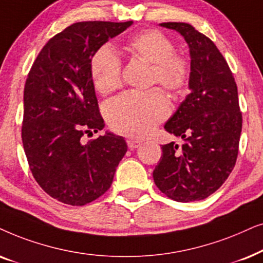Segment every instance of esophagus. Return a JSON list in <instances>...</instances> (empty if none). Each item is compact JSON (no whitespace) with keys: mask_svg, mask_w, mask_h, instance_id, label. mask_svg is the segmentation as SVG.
Masks as SVG:
<instances>
[{"mask_svg":"<svg viewBox=\"0 0 263 263\" xmlns=\"http://www.w3.org/2000/svg\"><path fill=\"white\" fill-rule=\"evenodd\" d=\"M127 145L129 149H136V148H139V146L142 145V142L138 141V139H135V138H128Z\"/></svg>","mask_w":263,"mask_h":263,"instance_id":"obj_1","label":"esophagus"}]
</instances>
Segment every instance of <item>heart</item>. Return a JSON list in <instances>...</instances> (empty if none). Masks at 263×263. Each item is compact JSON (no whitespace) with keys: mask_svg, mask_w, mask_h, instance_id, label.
Returning <instances> with one entry per match:
<instances>
[{"mask_svg":"<svg viewBox=\"0 0 263 263\" xmlns=\"http://www.w3.org/2000/svg\"><path fill=\"white\" fill-rule=\"evenodd\" d=\"M132 58L152 64L150 83H159L170 93H179L190 77V64L174 52L172 41L155 29L139 31L124 43ZM93 86L102 95L113 92L121 85V61L110 47H102L90 62ZM170 113V104L160 89L146 92H125L107 106V119L118 134L139 138L149 135Z\"/></svg>","mask_w":263,"mask_h":263,"instance_id":"heart-1","label":"heart"}]
</instances>
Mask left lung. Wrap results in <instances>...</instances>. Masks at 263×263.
<instances>
[{
  "mask_svg": "<svg viewBox=\"0 0 263 263\" xmlns=\"http://www.w3.org/2000/svg\"><path fill=\"white\" fill-rule=\"evenodd\" d=\"M190 49V93L164 125L184 139L162 145L153 172L156 186L177 202L207 198L232 172L238 156L241 113L236 80L216 45L186 23H162Z\"/></svg>",
  "mask_w": 263,
  "mask_h": 263,
  "instance_id": "obj_1",
  "label": "left lung"
}]
</instances>
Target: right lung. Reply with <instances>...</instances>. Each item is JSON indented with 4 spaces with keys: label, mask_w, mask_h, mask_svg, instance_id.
<instances>
[{
    "label": "right lung",
    "mask_w": 263,
    "mask_h": 263,
    "mask_svg": "<svg viewBox=\"0 0 263 263\" xmlns=\"http://www.w3.org/2000/svg\"><path fill=\"white\" fill-rule=\"evenodd\" d=\"M132 22H82L44 45L24 89L23 145L32 176L52 198L69 205L95 201L110 187L127 152L107 132L87 143L85 134L104 127L90 62L95 52Z\"/></svg>",
    "instance_id": "obj_1"
}]
</instances>
